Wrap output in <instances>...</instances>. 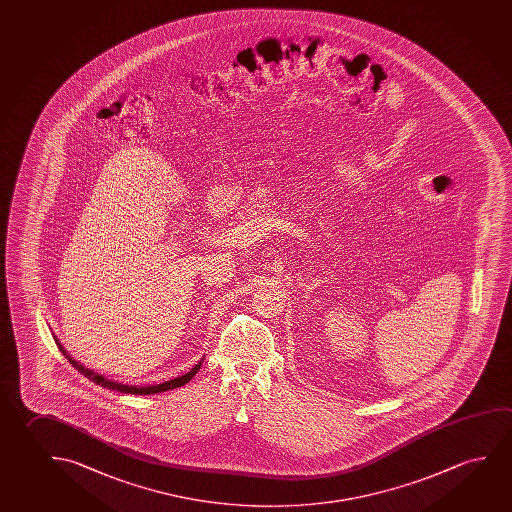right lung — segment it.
Masks as SVG:
<instances>
[{"label":"right lung","instance_id":"obj_1","mask_svg":"<svg viewBox=\"0 0 512 512\" xmlns=\"http://www.w3.org/2000/svg\"><path fill=\"white\" fill-rule=\"evenodd\" d=\"M56 346L58 349L62 351L63 356L72 363V367L74 369H78V372H81L85 378L90 379V381H94L95 385H101L103 388H108V390H117L120 394H134V395H150V394H161V392H166V390H173V388H179V386H184L186 383L191 381V378L197 374L200 367H202V362H204V358L200 360V362L193 367V369H189L188 372H184L182 376H177V378L168 379L165 383H159V385H149V386H136V385H124V383H118V381H113V379L104 378L103 374H97L92 369H88L85 367L83 363L76 362L74 358H72L71 354L67 353L65 349H63L62 344H60V340L56 339Z\"/></svg>","mask_w":512,"mask_h":512}]
</instances>
